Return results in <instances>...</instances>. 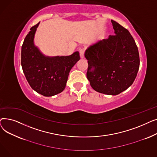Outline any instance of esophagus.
I'll return each instance as SVG.
<instances>
[{"label": "esophagus", "mask_w": 157, "mask_h": 157, "mask_svg": "<svg viewBox=\"0 0 157 157\" xmlns=\"http://www.w3.org/2000/svg\"><path fill=\"white\" fill-rule=\"evenodd\" d=\"M84 53H85V49L81 48L79 49V54H80V58L81 59H83L84 58Z\"/></svg>", "instance_id": "obj_1"}]
</instances>
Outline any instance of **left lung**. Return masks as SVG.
I'll use <instances>...</instances> for the list:
<instances>
[{
	"mask_svg": "<svg viewBox=\"0 0 157 157\" xmlns=\"http://www.w3.org/2000/svg\"><path fill=\"white\" fill-rule=\"evenodd\" d=\"M114 36L90 45L85 51L86 77L95 91L117 95L130 86L137 76L138 48L128 30L111 20Z\"/></svg>",
	"mask_w": 157,
	"mask_h": 157,
	"instance_id": "obj_1",
	"label": "left lung"
}]
</instances>
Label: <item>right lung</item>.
Instances as JSON below:
<instances>
[{
	"instance_id": "obj_1",
	"label": "right lung",
	"mask_w": 157,
	"mask_h": 157,
	"mask_svg": "<svg viewBox=\"0 0 157 157\" xmlns=\"http://www.w3.org/2000/svg\"><path fill=\"white\" fill-rule=\"evenodd\" d=\"M39 22L30 29L21 46V64L31 88L39 94L52 97L63 91L69 72L80 59L76 52L69 56H46L34 44Z\"/></svg>"
}]
</instances>
